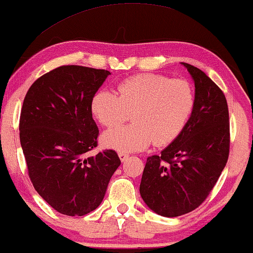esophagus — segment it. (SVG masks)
I'll list each match as a JSON object with an SVG mask.
<instances>
[{
  "label": "esophagus",
  "instance_id": "esophagus-1",
  "mask_svg": "<svg viewBox=\"0 0 253 253\" xmlns=\"http://www.w3.org/2000/svg\"><path fill=\"white\" fill-rule=\"evenodd\" d=\"M119 157H120V159H121V162H126V160L129 158V155H127V153H124V152H119Z\"/></svg>",
  "mask_w": 253,
  "mask_h": 253
}]
</instances>
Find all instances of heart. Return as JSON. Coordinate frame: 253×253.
I'll return each instance as SVG.
<instances>
[{"label":"heart","instance_id":"b5f03b06","mask_svg":"<svg viewBox=\"0 0 253 253\" xmlns=\"http://www.w3.org/2000/svg\"><path fill=\"white\" fill-rule=\"evenodd\" d=\"M119 95L100 89L93 95L90 110L98 123L111 127L126 122L132 111L133 123L106 131L102 143L123 152L172 143L185 129L194 110L195 93L189 81L167 75L142 73L117 84Z\"/></svg>","mask_w":253,"mask_h":253}]
</instances>
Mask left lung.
<instances>
[{
  "instance_id": "8db88e82",
  "label": "left lung",
  "mask_w": 253,
  "mask_h": 253,
  "mask_svg": "<svg viewBox=\"0 0 253 253\" xmlns=\"http://www.w3.org/2000/svg\"><path fill=\"white\" fill-rule=\"evenodd\" d=\"M195 84V106L185 129L159 156L146 160L139 192L150 209L176 217L208 198L227 165L230 123L227 98L198 67L182 62Z\"/></svg>"
}]
</instances>
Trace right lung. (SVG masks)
Returning <instances> with one entry per match:
<instances>
[{"label":"right lung","instance_id":"obj_1","mask_svg":"<svg viewBox=\"0 0 253 253\" xmlns=\"http://www.w3.org/2000/svg\"><path fill=\"white\" fill-rule=\"evenodd\" d=\"M109 74L78 65L60 66L38 78L24 97L19 139L29 178L60 214L95 211L121 165L114 150L88 156L98 137L90 101Z\"/></svg>","mask_w":253,"mask_h":253}]
</instances>
